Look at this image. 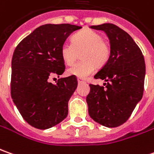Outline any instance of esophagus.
<instances>
[{
  "instance_id": "1",
  "label": "esophagus",
  "mask_w": 154,
  "mask_h": 154,
  "mask_svg": "<svg viewBox=\"0 0 154 154\" xmlns=\"http://www.w3.org/2000/svg\"><path fill=\"white\" fill-rule=\"evenodd\" d=\"M77 82L78 83H82V82H85V80H83L82 78H77Z\"/></svg>"
}]
</instances>
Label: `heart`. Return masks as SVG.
<instances>
[{
    "label": "heart",
    "instance_id": "b5f03b06",
    "mask_svg": "<svg viewBox=\"0 0 154 154\" xmlns=\"http://www.w3.org/2000/svg\"><path fill=\"white\" fill-rule=\"evenodd\" d=\"M82 61L74 64L67 74L85 78L94 72L95 65L101 66L108 60L110 48L101 35L92 29H82L72 37V43L65 42L61 47V57L66 65H72L81 54Z\"/></svg>",
    "mask_w": 154,
    "mask_h": 154
}]
</instances>
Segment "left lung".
<instances>
[{
    "instance_id": "obj_1",
    "label": "left lung",
    "mask_w": 154,
    "mask_h": 154,
    "mask_svg": "<svg viewBox=\"0 0 154 154\" xmlns=\"http://www.w3.org/2000/svg\"><path fill=\"white\" fill-rule=\"evenodd\" d=\"M103 30L110 40L107 62L95 75L103 86L89 84L87 100L90 118L100 125L114 128L125 123L143 95L145 60L139 47L124 29L112 24L92 25Z\"/></svg>"
}]
</instances>
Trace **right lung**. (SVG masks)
Wrapping results in <instances>:
<instances>
[{
  "label": "right lung",
  "mask_w": 154,
  "mask_h": 154,
  "mask_svg": "<svg viewBox=\"0 0 154 154\" xmlns=\"http://www.w3.org/2000/svg\"><path fill=\"white\" fill-rule=\"evenodd\" d=\"M82 28L70 24L42 25L19 42L12 59L11 96L29 125L47 130L68 114V101L77 87L74 76L50 77L65 72L61 47L72 32Z\"/></svg>",
  "instance_id": "right-lung-1"
}]
</instances>
